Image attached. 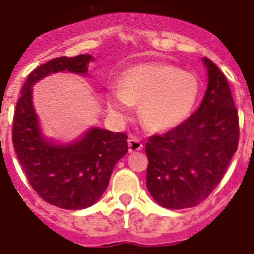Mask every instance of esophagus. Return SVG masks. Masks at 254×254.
Segmentation results:
<instances>
[{"mask_svg":"<svg viewBox=\"0 0 254 254\" xmlns=\"http://www.w3.org/2000/svg\"><path fill=\"white\" fill-rule=\"evenodd\" d=\"M127 146H129V151L130 153H134V151L142 150L143 145L139 139L134 138V137H130V138L127 139Z\"/></svg>","mask_w":254,"mask_h":254,"instance_id":"1","label":"esophagus"}]
</instances>
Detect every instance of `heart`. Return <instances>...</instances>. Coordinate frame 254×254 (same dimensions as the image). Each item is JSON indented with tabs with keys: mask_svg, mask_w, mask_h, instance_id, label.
<instances>
[{
	"mask_svg": "<svg viewBox=\"0 0 254 254\" xmlns=\"http://www.w3.org/2000/svg\"><path fill=\"white\" fill-rule=\"evenodd\" d=\"M200 92L197 77L166 63H139L119 76V91L107 93V107L119 120L139 104V119L147 130L163 133L179 127L192 113Z\"/></svg>",
	"mask_w": 254,
	"mask_h": 254,
	"instance_id": "b5f03b06",
	"label": "heart"
}]
</instances>
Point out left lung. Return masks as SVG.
Wrapping results in <instances>:
<instances>
[{
    "label": "left lung",
    "mask_w": 254,
    "mask_h": 254,
    "mask_svg": "<svg viewBox=\"0 0 254 254\" xmlns=\"http://www.w3.org/2000/svg\"><path fill=\"white\" fill-rule=\"evenodd\" d=\"M208 85L200 107L185 123L146 142V186L159 205L195 207L219 185L239 143V117L228 81L203 58Z\"/></svg>",
    "instance_id": "8db88e82"
}]
</instances>
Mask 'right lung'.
Listing matches in <instances>:
<instances>
[{
	"label": "right lung",
	"instance_id": "obj_1",
	"mask_svg": "<svg viewBox=\"0 0 254 254\" xmlns=\"http://www.w3.org/2000/svg\"><path fill=\"white\" fill-rule=\"evenodd\" d=\"M93 61L91 54H81L39 65L22 87L14 113V150L30 185L43 200L63 209H84L99 200L113 167L127 153V135L93 127L69 142L46 137L34 108L33 87L64 71L88 76Z\"/></svg>",
	"mask_w": 254,
	"mask_h": 254
}]
</instances>
